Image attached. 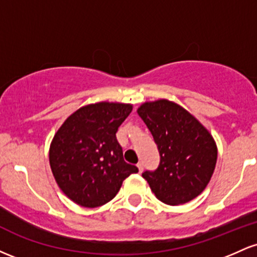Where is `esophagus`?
Segmentation results:
<instances>
[{
  "instance_id": "34e87169",
  "label": "esophagus",
  "mask_w": 257,
  "mask_h": 257,
  "mask_svg": "<svg viewBox=\"0 0 257 257\" xmlns=\"http://www.w3.org/2000/svg\"><path fill=\"white\" fill-rule=\"evenodd\" d=\"M138 169H139V173H143V170H144V164L143 163H141V162H140V163H138Z\"/></svg>"
}]
</instances>
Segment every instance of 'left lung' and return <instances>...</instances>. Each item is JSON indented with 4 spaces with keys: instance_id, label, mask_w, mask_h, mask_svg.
Masks as SVG:
<instances>
[{
    "instance_id": "left-lung-1",
    "label": "left lung",
    "mask_w": 257,
    "mask_h": 257,
    "mask_svg": "<svg viewBox=\"0 0 257 257\" xmlns=\"http://www.w3.org/2000/svg\"><path fill=\"white\" fill-rule=\"evenodd\" d=\"M157 145L161 161L143 178L168 205L190 202L204 191L213 175L217 147L213 137L184 107L162 99L138 108Z\"/></svg>"
}]
</instances>
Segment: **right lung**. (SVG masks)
I'll return each mask as SVG.
<instances>
[{
	"mask_svg": "<svg viewBox=\"0 0 257 257\" xmlns=\"http://www.w3.org/2000/svg\"><path fill=\"white\" fill-rule=\"evenodd\" d=\"M131 104L96 102L78 108L59 128L49 149L55 181L70 199L85 208L104 205L138 168L123 158L116 138Z\"/></svg>",
	"mask_w": 257,
	"mask_h": 257,
	"instance_id": "right-lung-1",
	"label": "right lung"
}]
</instances>
